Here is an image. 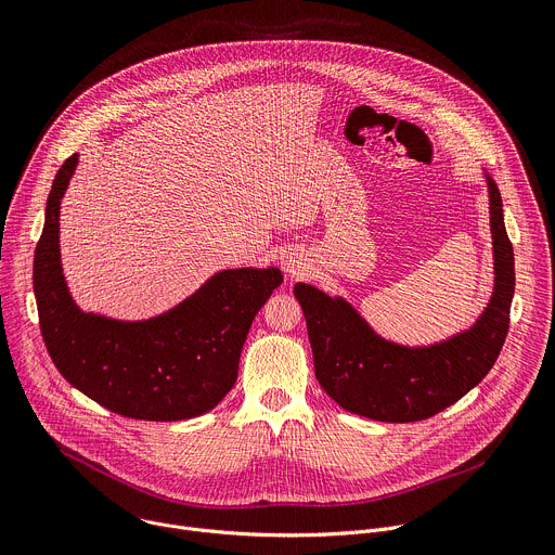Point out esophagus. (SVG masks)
I'll list each match as a JSON object with an SVG mask.
<instances>
[{"instance_id": "1", "label": "esophagus", "mask_w": 555, "mask_h": 555, "mask_svg": "<svg viewBox=\"0 0 555 555\" xmlns=\"http://www.w3.org/2000/svg\"><path fill=\"white\" fill-rule=\"evenodd\" d=\"M283 270H285L289 276H300V274H305V270H307V259H305V255L298 253V250L287 253V255L283 257Z\"/></svg>"}]
</instances>
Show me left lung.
Listing matches in <instances>:
<instances>
[{"instance_id": "8db88e82", "label": "left lung", "mask_w": 555, "mask_h": 555, "mask_svg": "<svg viewBox=\"0 0 555 555\" xmlns=\"http://www.w3.org/2000/svg\"><path fill=\"white\" fill-rule=\"evenodd\" d=\"M494 253V292L469 330L428 347H404L373 332L343 296L296 283L313 369L330 398L349 413L390 424L428 420L459 402L494 366L509 330L514 248L503 199L486 173Z\"/></svg>"}]
</instances>
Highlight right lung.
<instances>
[{
	"label": "right lung",
	"instance_id": "right-lung-1",
	"mask_svg": "<svg viewBox=\"0 0 555 555\" xmlns=\"http://www.w3.org/2000/svg\"><path fill=\"white\" fill-rule=\"evenodd\" d=\"M76 165L74 153L52 182L33 266L41 336L54 366L74 388L122 417L180 422L212 411L236 382L246 336L283 283L281 270H221L146 321L83 311L67 289L59 248L61 199Z\"/></svg>",
	"mask_w": 555,
	"mask_h": 555
}]
</instances>
